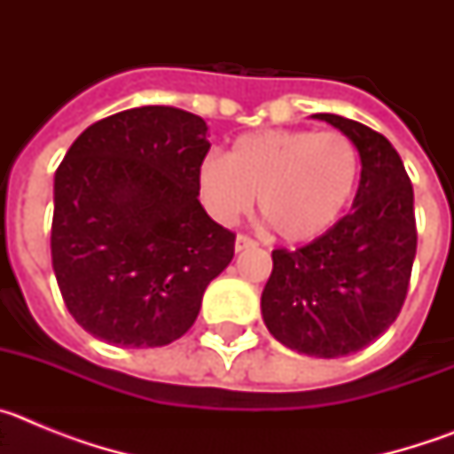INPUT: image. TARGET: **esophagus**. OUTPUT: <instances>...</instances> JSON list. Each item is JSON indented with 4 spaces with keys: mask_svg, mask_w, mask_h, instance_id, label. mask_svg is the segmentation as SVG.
I'll return each mask as SVG.
<instances>
[{
    "mask_svg": "<svg viewBox=\"0 0 454 454\" xmlns=\"http://www.w3.org/2000/svg\"><path fill=\"white\" fill-rule=\"evenodd\" d=\"M256 246V240H252L250 236H246V234H239L236 236V252H243V250H247V247H254Z\"/></svg>",
    "mask_w": 454,
    "mask_h": 454,
    "instance_id": "obj_1",
    "label": "esophagus"
}]
</instances>
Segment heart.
Listing matches in <instances>:
<instances>
[{
	"instance_id": "b5f03b06",
	"label": "heart",
	"mask_w": 454,
	"mask_h": 454,
	"mask_svg": "<svg viewBox=\"0 0 454 454\" xmlns=\"http://www.w3.org/2000/svg\"><path fill=\"white\" fill-rule=\"evenodd\" d=\"M359 182V152L340 131L263 129L234 140L227 159L208 154L198 191L218 223L259 208L277 236L304 243L327 234L346 214Z\"/></svg>"
}]
</instances>
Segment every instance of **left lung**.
<instances>
[{
  "label": "left lung",
  "instance_id": "obj_1",
  "mask_svg": "<svg viewBox=\"0 0 454 454\" xmlns=\"http://www.w3.org/2000/svg\"><path fill=\"white\" fill-rule=\"evenodd\" d=\"M314 118L355 143L362 179L352 211L327 234L272 250L262 314L282 346L334 359L371 346L398 318L416 256L414 188L382 134L334 114Z\"/></svg>",
  "mask_w": 454,
  "mask_h": 454
}]
</instances>
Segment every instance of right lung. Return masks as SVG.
<instances>
[{"label":"right lung","instance_id":"right-lung-1","mask_svg":"<svg viewBox=\"0 0 454 454\" xmlns=\"http://www.w3.org/2000/svg\"><path fill=\"white\" fill-rule=\"evenodd\" d=\"M200 115L138 106L90 124L54 175L51 266L72 318L120 348L168 346L191 330L236 236L208 218Z\"/></svg>","mask_w":454,"mask_h":454}]
</instances>
